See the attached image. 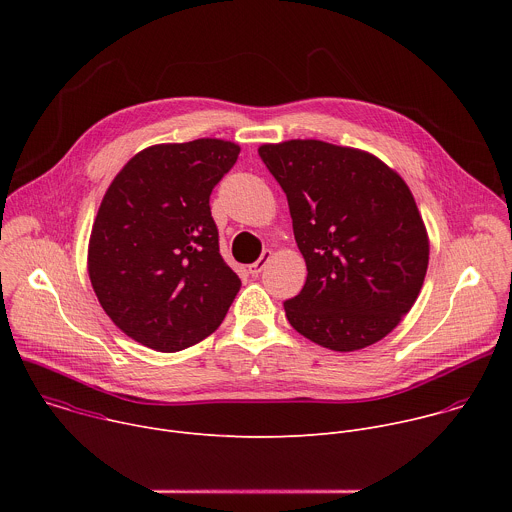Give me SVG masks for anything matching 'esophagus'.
I'll return each mask as SVG.
<instances>
[{
  "instance_id": "34e87169",
  "label": "esophagus",
  "mask_w": 512,
  "mask_h": 512,
  "mask_svg": "<svg viewBox=\"0 0 512 512\" xmlns=\"http://www.w3.org/2000/svg\"><path fill=\"white\" fill-rule=\"evenodd\" d=\"M269 259H271V251H263V255H261L253 265H249V273L257 277V275L265 269V265L269 263Z\"/></svg>"
}]
</instances>
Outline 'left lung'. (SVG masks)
I'll return each mask as SVG.
<instances>
[{
	"label": "left lung",
	"mask_w": 512,
	"mask_h": 512,
	"mask_svg": "<svg viewBox=\"0 0 512 512\" xmlns=\"http://www.w3.org/2000/svg\"><path fill=\"white\" fill-rule=\"evenodd\" d=\"M259 156L287 196L308 277L283 302L312 342L350 352L385 338L415 304L429 261L421 214L379 158L318 139L267 143Z\"/></svg>",
	"instance_id": "obj_1"
}]
</instances>
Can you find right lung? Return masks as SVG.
<instances>
[{
	"instance_id": "right-lung-1",
	"label": "right lung",
	"mask_w": 512,
	"mask_h": 512,
	"mask_svg": "<svg viewBox=\"0 0 512 512\" xmlns=\"http://www.w3.org/2000/svg\"><path fill=\"white\" fill-rule=\"evenodd\" d=\"M239 152L208 137L152 145L105 192L89 277L107 316L135 342L178 352L225 320L241 279L218 251L210 192Z\"/></svg>"
}]
</instances>
